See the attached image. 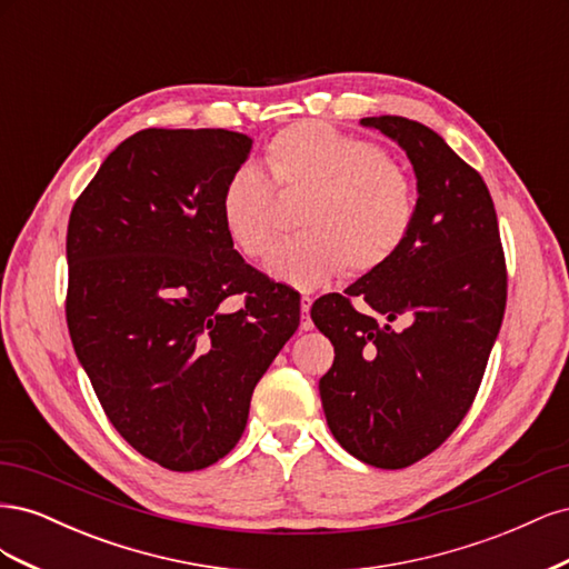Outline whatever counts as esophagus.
<instances>
[{"instance_id": "esophagus-1", "label": "esophagus", "mask_w": 569, "mask_h": 569, "mask_svg": "<svg viewBox=\"0 0 569 569\" xmlns=\"http://www.w3.org/2000/svg\"><path fill=\"white\" fill-rule=\"evenodd\" d=\"M311 306H313V299L308 297V295H303V297H301V311L306 313L303 320H301V330H303V332L313 330V322H311V318H308V311H311Z\"/></svg>"}]
</instances>
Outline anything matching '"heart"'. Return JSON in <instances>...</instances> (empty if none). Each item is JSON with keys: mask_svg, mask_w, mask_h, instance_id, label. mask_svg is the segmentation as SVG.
<instances>
[{"mask_svg": "<svg viewBox=\"0 0 569 569\" xmlns=\"http://www.w3.org/2000/svg\"><path fill=\"white\" fill-rule=\"evenodd\" d=\"M270 180L253 166L222 184L218 216L228 242L244 258H263L280 230L278 197L306 194L301 232L268 256L274 280L313 289L347 268L366 274L401 251L418 218V189L408 168L366 137L299 120L266 144Z\"/></svg>", "mask_w": 569, "mask_h": 569, "instance_id": "b5f03b06", "label": "heart"}]
</instances>
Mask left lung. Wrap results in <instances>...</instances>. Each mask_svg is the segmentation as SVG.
Masks as SVG:
<instances>
[{"instance_id":"8db88e82","label":"left lung","mask_w":569,"mask_h":569,"mask_svg":"<svg viewBox=\"0 0 569 569\" xmlns=\"http://www.w3.org/2000/svg\"><path fill=\"white\" fill-rule=\"evenodd\" d=\"M360 123L406 149L418 218L387 266L313 303L311 318L335 347L320 399L343 449L401 470L468 416L503 322L508 270L493 199L470 163L418 120Z\"/></svg>"}]
</instances>
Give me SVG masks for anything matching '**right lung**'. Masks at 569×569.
Segmentation results:
<instances>
[{
    "label": "right lung",
    "instance_id": "add662e5",
    "mask_svg": "<svg viewBox=\"0 0 569 569\" xmlns=\"http://www.w3.org/2000/svg\"><path fill=\"white\" fill-rule=\"evenodd\" d=\"M251 140L147 128L120 142L68 218L66 322L107 418L137 453L203 470L242 437L256 382L297 332L301 297L220 228ZM242 296L243 308L217 306Z\"/></svg>",
    "mask_w": 569,
    "mask_h": 569
}]
</instances>
